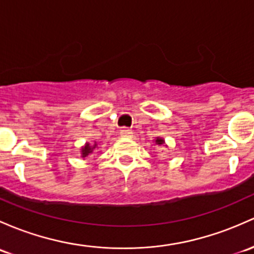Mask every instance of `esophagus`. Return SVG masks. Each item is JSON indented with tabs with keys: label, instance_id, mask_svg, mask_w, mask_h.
Instances as JSON below:
<instances>
[{
	"label": "esophagus",
	"instance_id": "esophagus-1",
	"mask_svg": "<svg viewBox=\"0 0 254 254\" xmlns=\"http://www.w3.org/2000/svg\"><path fill=\"white\" fill-rule=\"evenodd\" d=\"M119 134H120V136H131L132 131L131 130L127 129V127H123V129L119 131Z\"/></svg>",
	"mask_w": 254,
	"mask_h": 254
}]
</instances>
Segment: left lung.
<instances>
[{"label": "left lung", "mask_w": 254, "mask_h": 254, "mask_svg": "<svg viewBox=\"0 0 254 254\" xmlns=\"http://www.w3.org/2000/svg\"><path fill=\"white\" fill-rule=\"evenodd\" d=\"M154 142H156V145H158V146H163V147H168V146L165 145L164 138H162V137H156V138H154Z\"/></svg>", "instance_id": "8db88e82"}]
</instances>
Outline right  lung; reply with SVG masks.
<instances>
[{"mask_svg":"<svg viewBox=\"0 0 254 254\" xmlns=\"http://www.w3.org/2000/svg\"><path fill=\"white\" fill-rule=\"evenodd\" d=\"M96 148H98V145H97V142H86L85 143L84 146H82L81 147V158L84 159V158H86V157H89V156H91V154L93 153V152H95V149Z\"/></svg>","mask_w":254,"mask_h":254,"instance_id":"1","label":"right lung"}]
</instances>
